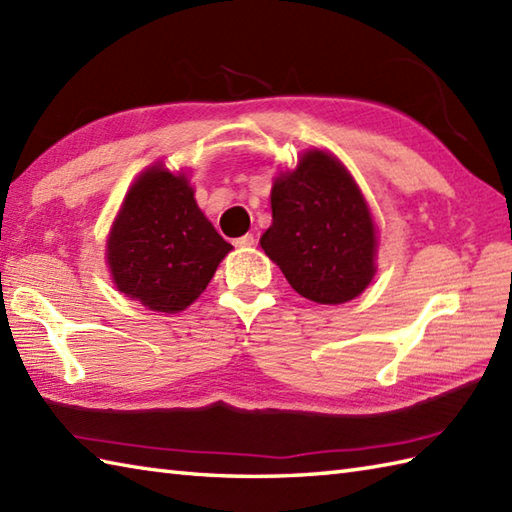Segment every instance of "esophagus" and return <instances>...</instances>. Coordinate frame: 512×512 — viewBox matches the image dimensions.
Returning a JSON list of instances; mask_svg holds the SVG:
<instances>
[{
	"label": "esophagus",
	"mask_w": 512,
	"mask_h": 512,
	"mask_svg": "<svg viewBox=\"0 0 512 512\" xmlns=\"http://www.w3.org/2000/svg\"><path fill=\"white\" fill-rule=\"evenodd\" d=\"M255 244H257V239H255V235H250V233L235 239V246L237 248H250V246H255Z\"/></svg>",
	"instance_id": "34e87169"
}]
</instances>
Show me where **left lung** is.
<instances>
[{"label": "left lung", "instance_id": "left-lung-1", "mask_svg": "<svg viewBox=\"0 0 512 512\" xmlns=\"http://www.w3.org/2000/svg\"><path fill=\"white\" fill-rule=\"evenodd\" d=\"M270 206L259 244L301 297L336 306L361 295L376 273V224L339 158L306 151L275 178Z\"/></svg>", "mask_w": 512, "mask_h": 512}]
</instances>
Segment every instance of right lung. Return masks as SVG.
I'll return each instance as SVG.
<instances>
[{
  "mask_svg": "<svg viewBox=\"0 0 512 512\" xmlns=\"http://www.w3.org/2000/svg\"><path fill=\"white\" fill-rule=\"evenodd\" d=\"M184 173H140L107 237L116 288L154 312H180L209 286L233 246L206 220Z\"/></svg>",
  "mask_w": 512,
  "mask_h": 512,
  "instance_id": "right-lung-1",
  "label": "right lung"
}]
</instances>
